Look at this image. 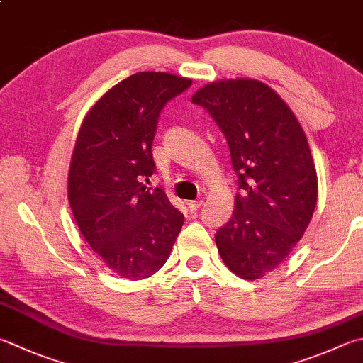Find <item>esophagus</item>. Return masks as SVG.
Instances as JSON below:
<instances>
[{
  "instance_id": "1",
  "label": "esophagus",
  "mask_w": 363,
  "mask_h": 363,
  "mask_svg": "<svg viewBox=\"0 0 363 363\" xmlns=\"http://www.w3.org/2000/svg\"><path fill=\"white\" fill-rule=\"evenodd\" d=\"M186 207L189 208V211H196L202 207V201H188Z\"/></svg>"
}]
</instances>
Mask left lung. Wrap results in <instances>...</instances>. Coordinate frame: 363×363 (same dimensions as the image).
Masks as SVG:
<instances>
[{"label":"left lung","instance_id":"obj_1","mask_svg":"<svg viewBox=\"0 0 363 363\" xmlns=\"http://www.w3.org/2000/svg\"><path fill=\"white\" fill-rule=\"evenodd\" d=\"M228 140L238 191L216 230L224 264L257 279L286 261L311 221L318 179L308 140L288 104L259 80H220L193 96Z\"/></svg>","mask_w":363,"mask_h":363}]
</instances>
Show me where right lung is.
Listing matches in <instances>:
<instances>
[{"label": "right lung", "instance_id": "right-lung-1", "mask_svg": "<svg viewBox=\"0 0 363 363\" xmlns=\"http://www.w3.org/2000/svg\"><path fill=\"white\" fill-rule=\"evenodd\" d=\"M189 79L138 72L111 88L88 112L75 140L67 194L79 229L121 278L158 272L184 216L161 188L143 186L156 170L152 145L164 106Z\"/></svg>", "mask_w": 363, "mask_h": 363}]
</instances>
